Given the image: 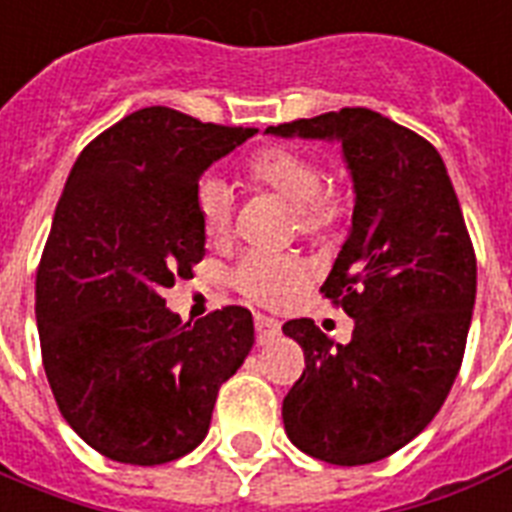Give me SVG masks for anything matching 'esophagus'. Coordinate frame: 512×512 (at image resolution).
<instances>
[{
    "instance_id": "obj_1",
    "label": "esophagus",
    "mask_w": 512,
    "mask_h": 512,
    "mask_svg": "<svg viewBox=\"0 0 512 512\" xmlns=\"http://www.w3.org/2000/svg\"><path fill=\"white\" fill-rule=\"evenodd\" d=\"M280 335V322L267 317V314H256V341L264 346V343L275 341Z\"/></svg>"
}]
</instances>
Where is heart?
Here are the masks:
<instances>
[{"mask_svg": "<svg viewBox=\"0 0 512 512\" xmlns=\"http://www.w3.org/2000/svg\"><path fill=\"white\" fill-rule=\"evenodd\" d=\"M245 177L253 187L275 192L290 203L298 232L309 237L330 235L349 216L346 192L333 185H322L325 169L309 153L293 147H267L245 163ZM195 211L211 243H224L230 237L235 198L222 179H200L195 190ZM232 280L237 290L253 298L256 304L277 306L309 282V267L298 256L251 251L237 261Z\"/></svg>", "mask_w": 512, "mask_h": 512, "instance_id": "obj_1", "label": "heart"}]
</instances>
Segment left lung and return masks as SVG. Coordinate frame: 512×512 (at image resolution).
Masks as SVG:
<instances>
[{
	"mask_svg": "<svg viewBox=\"0 0 512 512\" xmlns=\"http://www.w3.org/2000/svg\"><path fill=\"white\" fill-rule=\"evenodd\" d=\"M267 134L341 142L354 182L349 237L322 285L354 333L335 343L306 317L282 325L306 357L282 402L285 433L325 463H378L431 423L463 365L476 253L455 187L431 142L375 110Z\"/></svg>",
	"mask_w": 512,
	"mask_h": 512,
	"instance_id": "1",
	"label": "left lung"
}]
</instances>
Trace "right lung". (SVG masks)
<instances>
[{
	"instance_id": "1",
	"label": "right lung",
	"mask_w": 512,
	"mask_h": 512,
	"mask_svg": "<svg viewBox=\"0 0 512 512\" xmlns=\"http://www.w3.org/2000/svg\"><path fill=\"white\" fill-rule=\"evenodd\" d=\"M253 134L155 105L89 142L68 174L36 272V325L63 418L116 463L192 452L251 351L248 309L190 325L161 290L206 256L203 171Z\"/></svg>"
}]
</instances>
